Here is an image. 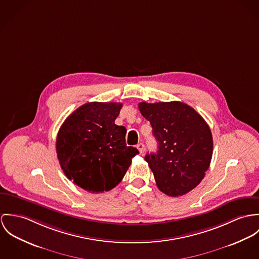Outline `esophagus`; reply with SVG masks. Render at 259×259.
<instances>
[{
	"mask_svg": "<svg viewBox=\"0 0 259 259\" xmlns=\"http://www.w3.org/2000/svg\"><path fill=\"white\" fill-rule=\"evenodd\" d=\"M137 149L139 150V152L142 154L144 152V150H145V146H144L143 143H139L137 145Z\"/></svg>",
	"mask_w": 259,
	"mask_h": 259,
	"instance_id": "1",
	"label": "esophagus"
}]
</instances>
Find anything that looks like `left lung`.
<instances>
[{"label": "left lung", "mask_w": 259, "mask_h": 259, "mask_svg": "<svg viewBox=\"0 0 259 259\" xmlns=\"http://www.w3.org/2000/svg\"><path fill=\"white\" fill-rule=\"evenodd\" d=\"M141 114L151 123L157 153L145 156L157 187L170 196H183L203 179L212 157V135L204 119L180 101L140 102Z\"/></svg>", "instance_id": "1"}]
</instances>
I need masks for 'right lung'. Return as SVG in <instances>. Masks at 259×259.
I'll list each match as a JSON object with an SVG mask.
<instances>
[{"mask_svg":"<svg viewBox=\"0 0 259 259\" xmlns=\"http://www.w3.org/2000/svg\"><path fill=\"white\" fill-rule=\"evenodd\" d=\"M117 102H88L68 116L57 137L65 176L89 193L108 192L122 181L139 151L127 146L126 128L115 124Z\"/></svg>","mask_w":259,"mask_h":259,"instance_id":"right-lung-1","label":"right lung"}]
</instances>
